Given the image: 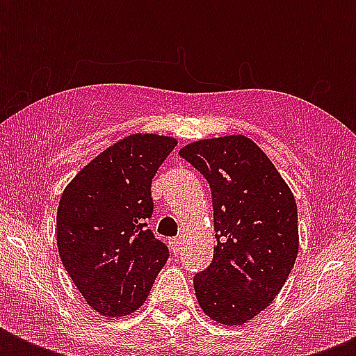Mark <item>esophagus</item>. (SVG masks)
Returning <instances> with one entry per match:
<instances>
[{"mask_svg":"<svg viewBox=\"0 0 356 356\" xmlns=\"http://www.w3.org/2000/svg\"><path fill=\"white\" fill-rule=\"evenodd\" d=\"M179 245H181V243H179V238H170V248H172L173 253H177L179 249H181Z\"/></svg>","mask_w":356,"mask_h":356,"instance_id":"esophagus-1","label":"esophagus"}]
</instances>
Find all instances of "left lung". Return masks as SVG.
I'll list each match as a JSON object with an SVG mask.
<instances>
[{"label": "left lung", "instance_id": "1", "mask_svg": "<svg viewBox=\"0 0 356 356\" xmlns=\"http://www.w3.org/2000/svg\"><path fill=\"white\" fill-rule=\"evenodd\" d=\"M212 192L216 248L195 273L194 290L209 318L243 325L281 292L298 259V205L281 173L253 140H200L179 151Z\"/></svg>", "mask_w": 356, "mask_h": 356}]
</instances>
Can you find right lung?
<instances>
[{
    "mask_svg": "<svg viewBox=\"0 0 356 356\" xmlns=\"http://www.w3.org/2000/svg\"><path fill=\"white\" fill-rule=\"evenodd\" d=\"M175 145L170 136H127L86 164L60 197L58 254L99 314L118 318L140 309L170 257L147 220L151 181Z\"/></svg>",
    "mask_w": 356,
    "mask_h": 356,
    "instance_id": "add662e5",
    "label": "right lung"
}]
</instances>
